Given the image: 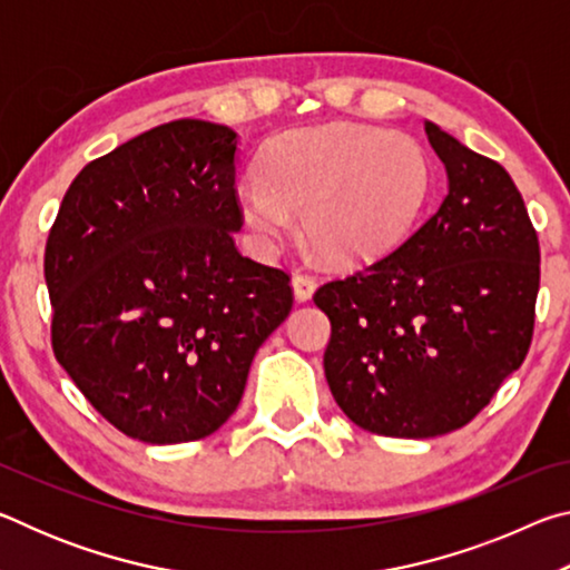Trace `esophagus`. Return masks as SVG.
<instances>
[{"label": "esophagus", "mask_w": 570, "mask_h": 570, "mask_svg": "<svg viewBox=\"0 0 570 570\" xmlns=\"http://www.w3.org/2000/svg\"><path fill=\"white\" fill-rule=\"evenodd\" d=\"M292 286H294V294H296L298 302H308V298H312V294H314V288H316V278L308 272H296L294 278H292Z\"/></svg>", "instance_id": "34e87169"}]
</instances>
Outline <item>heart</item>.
<instances>
[{
  "mask_svg": "<svg viewBox=\"0 0 570 570\" xmlns=\"http://www.w3.org/2000/svg\"><path fill=\"white\" fill-rule=\"evenodd\" d=\"M262 170L236 186L246 226L272 246L292 234V214H302L306 240L334 264L370 262L392 248L417 220L430 188L417 142L352 122L278 135Z\"/></svg>",
  "mask_w": 570,
  "mask_h": 570,
  "instance_id": "obj_1",
  "label": "heart"
}]
</instances>
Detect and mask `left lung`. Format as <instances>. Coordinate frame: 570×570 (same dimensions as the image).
<instances>
[{
  "mask_svg": "<svg viewBox=\"0 0 570 570\" xmlns=\"http://www.w3.org/2000/svg\"><path fill=\"white\" fill-rule=\"evenodd\" d=\"M450 190L400 248L316 288L324 374L362 430L438 438L468 424L523 364L540 286L538 234L500 163L424 122Z\"/></svg>",
  "mask_w": 570,
  "mask_h": 570,
  "instance_id": "obj_1",
  "label": "left lung"
}]
</instances>
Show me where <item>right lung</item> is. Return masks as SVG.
I'll return each instance as SVG.
<instances>
[{"label":"right lung","mask_w":570,"mask_h":570,"mask_svg":"<svg viewBox=\"0 0 570 570\" xmlns=\"http://www.w3.org/2000/svg\"><path fill=\"white\" fill-rule=\"evenodd\" d=\"M236 132L173 120L85 166L45 246L52 352L112 428L193 442L236 412L294 304L284 268L240 254Z\"/></svg>","instance_id":"right-lung-1"}]
</instances>
